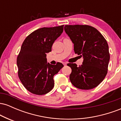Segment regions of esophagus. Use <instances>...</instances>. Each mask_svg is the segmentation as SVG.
<instances>
[{"label":"esophagus","mask_w":121,"mask_h":121,"mask_svg":"<svg viewBox=\"0 0 121 121\" xmlns=\"http://www.w3.org/2000/svg\"><path fill=\"white\" fill-rule=\"evenodd\" d=\"M64 64V66H65V65H67V64L66 63V62H63V63H62Z\"/></svg>","instance_id":"34e87169"}]
</instances>
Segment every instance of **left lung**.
<instances>
[{
    "label": "left lung",
    "instance_id": "left-lung-1",
    "mask_svg": "<svg viewBox=\"0 0 121 121\" xmlns=\"http://www.w3.org/2000/svg\"><path fill=\"white\" fill-rule=\"evenodd\" d=\"M64 30L74 44L75 53L84 59L80 66L68 64L72 69L70 82L80 89L94 88L108 73L110 54L106 40L97 29L87 25H66Z\"/></svg>",
    "mask_w": 121,
    "mask_h": 121
}]
</instances>
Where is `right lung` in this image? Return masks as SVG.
I'll use <instances>...</instances> for the list:
<instances>
[{"instance_id":"1","label":"right lung","mask_w":121,"mask_h":121,"mask_svg":"<svg viewBox=\"0 0 121 121\" xmlns=\"http://www.w3.org/2000/svg\"><path fill=\"white\" fill-rule=\"evenodd\" d=\"M64 25L41 28L29 35L22 44L17 58L18 76L26 89L32 93L43 95L54 87L53 76L64 66L47 62V53L61 35Z\"/></svg>"}]
</instances>
